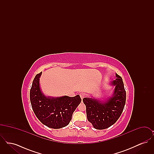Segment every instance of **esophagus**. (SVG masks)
Listing matches in <instances>:
<instances>
[{
	"label": "esophagus",
	"mask_w": 154,
	"mask_h": 154,
	"mask_svg": "<svg viewBox=\"0 0 154 154\" xmlns=\"http://www.w3.org/2000/svg\"><path fill=\"white\" fill-rule=\"evenodd\" d=\"M80 97L81 99H82L84 97V96H85L84 94L83 93H81V94H80Z\"/></svg>",
	"instance_id": "esophagus-1"
}]
</instances>
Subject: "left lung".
Here are the masks:
<instances>
[{
  "label": "left lung",
  "instance_id": "left-lung-1",
  "mask_svg": "<svg viewBox=\"0 0 154 154\" xmlns=\"http://www.w3.org/2000/svg\"><path fill=\"white\" fill-rule=\"evenodd\" d=\"M117 79L111 81L110 85L115 88L112 95L104 100L92 97H84L87 119L94 128L104 129L114 124L121 116L126 102V91L121 76L116 74Z\"/></svg>",
  "mask_w": 154,
  "mask_h": 154
}]
</instances>
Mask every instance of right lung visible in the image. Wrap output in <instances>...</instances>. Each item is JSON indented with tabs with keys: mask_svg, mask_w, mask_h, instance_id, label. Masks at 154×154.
<instances>
[{
	"mask_svg": "<svg viewBox=\"0 0 154 154\" xmlns=\"http://www.w3.org/2000/svg\"><path fill=\"white\" fill-rule=\"evenodd\" d=\"M42 72L37 74L30 90V100L37 118L44 125L52 129L65 127L72 119L74 111L81 102L79 95L74 97L45 95L40 85Z\"/></svg>",
	"mask_w": 154,
	"mask_h": 154,
	"instance_id": "right-lung-1",
	"label": "right lung"
}]
</instances>
